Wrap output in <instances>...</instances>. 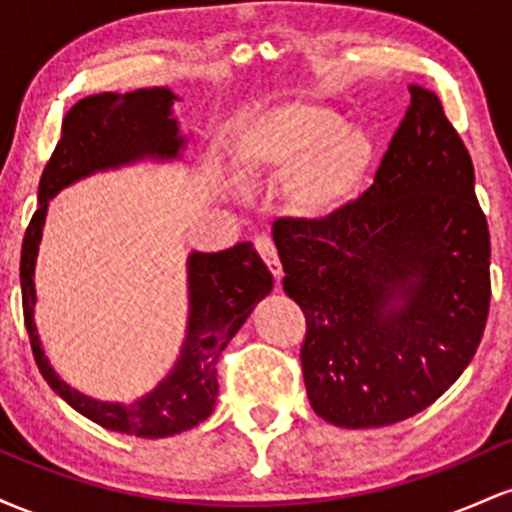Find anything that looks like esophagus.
<instances>
[{
    "label": "esophagus",
    "mask_w": 512,
    "mask_h": 512,
    "mask_svg": "<svg viewBox=\"0 0 512 512\" xmlns=\"http://www.w3.org/2000/svg\"><path fill=\"white\" fill-rule=\"evenodd\" d=\"M255 248H257V252H260V257H262V260L267 262L269 272L274 274L276 284H279V281H281V276H284V267H281V262H279V255H276V248H274L272 238H267V236H260V238H255Z\"/></svg>",
    "instance_id": "esophagus-1"
}]
</instances>
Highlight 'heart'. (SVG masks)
<instances>
[{"label": "heart", "mask_w": 512, "mask_h": 512, "mask_svg": "<svg viewBox=\"0 0 512 512\" xmlns=\"http://www.w3.org/2000/svg\"><path fill=\"white\" fill-rule=\"evenodd\" d=\"M240 175L284 173V197L305 219H327L354 202L375 161L373 137L320 103H281L250 115L231 139Z\"/></svg>", "instance_id": "1"}]
</instances>
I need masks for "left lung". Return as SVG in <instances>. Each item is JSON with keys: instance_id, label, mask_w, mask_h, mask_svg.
Wrapping results in <instances>:
<instances>
[{"instance_id": "1", "label": "left lung", "mask_w": 512, "mask_h": 512, "mask_svg": "<svg viewBox=\"0 0 512 512\" xmlns=\"http://www.w3.org/2000/svg\"><path fill=\"white\" fill-rule=\"evenodd\" d=\"M411 103L375 185L327 219H276L284 291L305 315L317 416L375 428L424 411L469 366L491 301L474 166L438 96Z\"/></svg>"}]
</instances>
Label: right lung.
<instances>
[{"instance_id":"1","label":"right lung","mask_w":512,"mask_h":512,"mask_svg":"<svg viewBox=\"0 0 512 512\" xmlns=\"http://www.w3.org/2000/svg\"><path fill=\"white\" fill-rule=\"evenodd\" d=\"M180 101L166 86L129 93H96L81 98L62 122V137L40 175L38 209L21 245L23 322L38 363L52 390L93 424L139 438H166L202 424L216 407V361L252 308L269 296L274 276L252 243L221 252L187 255V327L180 356L154 390L134 402H103L67 385L45 356L35 327V262L50 199L64 187L93 173L134 166L142 161H182L190 137L180 132L173 113Z\"/></svg>"}]
</instances>
